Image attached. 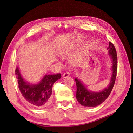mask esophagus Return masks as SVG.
Listing matches in <instances>:
<instances>
[{
  "label": "esophagus",
  "mask_w": 133,
  "mask_h": 133,
  "mask_svg": "<svg viewBox=\"0 0 133 133\" xmlns=\"http://www.w3.org/2000/svg\"><path fill=\"white\" fill-rule=\"evenodd\" d=\"M70 76V72H66L64 73V74H63V78H67L68 77Z\"/></svg>",
  "instance_id": "obj_1"
}]
</instances>
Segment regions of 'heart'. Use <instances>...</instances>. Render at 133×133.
Here are the masks:
<instances>
[{"label": "heart", "instance_id": "1", "mask_svg": "<svg viewBox=\"0 0 133 133\" xmlns=\"http://www.w3.org/2000/svg\"><path fill=\"white\" fill-rule=\"evenodd\" d=\"M74 47V46H67L62 47V49L59 51V54L62 58H65L68 55Z\"/></svg>", "mask_w": 133, "mask_h": 133}]
</instances>
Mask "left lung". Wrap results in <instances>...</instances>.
Segmentation results:
<instances>
[{"instance_id":"1","label":"left lung","mask_w":133,"mask_h":133,"mask_svg":"<svg viewBox=\"0 0 133 133\" xmlns=\"http://www.w3.org/2000/svg\"><path fill=\"white\" fill-rule=\"evenodd\" d=\"M112 62V75L109 85L100 92L89 91L80 80L75 78L77 85V99L82 106L86 107H95L99 105L109 97L114 85L117 72V54L116 50L111 42H109L107 48Z\"/></svg>"}]
</instances>
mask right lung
Segmentation results:
<instances>
[{
    "mask_svg": "<svg viewBox=\"0 0 133 133\" xmlns=\"http://www.w3.org/2000/svg\"><path fill=\"white\" fill-rule=\"evenodd\" d=\"M19 89L23 98L31 105L37 108L49 106L51 102L52 88L54 83L61 78L60 73L45 75L38 84H30L24 80L18 67L15 70Z\"/></svg>",
    "mask_w": 133,
    "mask_h": 133,
    "instance_id": "1",
    "label": "right lung"
}]
</instances>
